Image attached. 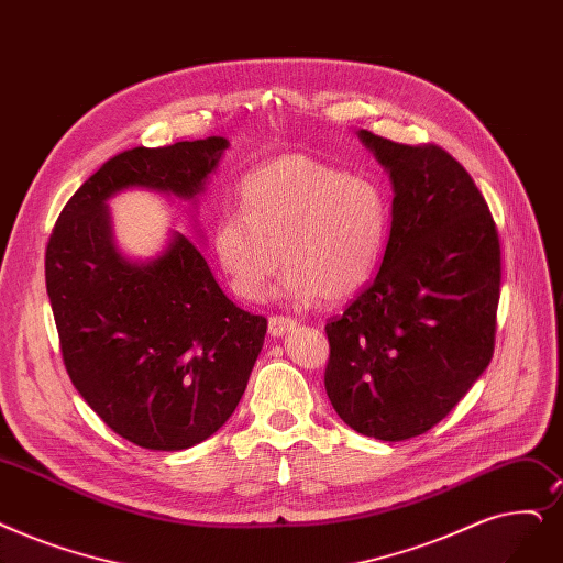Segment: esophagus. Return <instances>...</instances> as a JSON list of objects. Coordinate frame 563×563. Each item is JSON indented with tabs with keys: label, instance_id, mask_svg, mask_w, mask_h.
<instances>
[{
	"label": "esophagus",
	"instance_id": "34e87169",
	"mask_svg": "<svg viewBox=\"0 0 563 563\" xmlns=\"http://www.w3.org/2000/svg\"><path fill=\"white\" fill-rule=\"evenodd\" d=\"M291 329H297V320H291V317H283V314L268 317V333H272L274 338L287 335Z\"/></svg>",
	"mask_w": 563,
	"mask_h": 563
}]
</instances>
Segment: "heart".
I'll return each instance as SVG.
<instances>
[{
  "label": "heart",
  "instance_id": "b5f03b06",
  "mask_svg": "<svg viewBox=\"0 0 563 563\" xmlns=\"http://www.w3.org/2000/svg\"><path fill=\"white\" fill-rule=\"evenodd\" d=\"M239 207L218 218L211 246L234 295L249 301L280 264L289 268L280 299L345 301L371 280L386 246L384 188L303 154L255 167L239 186Z\"/></svg>",
  "mask_w": 563,
  "mask_h": 563
}]
</instances>
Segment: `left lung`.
<instances>
[{"label": "left lung", "mask_w": 563, "mask_h": 563, "mask_svg": "<svg viewBox=\"0 0 563 563\" xmlns=\"http://www.w3.org/2000/svg\"><path fill=\"white\" fill-rule=\"evenodd\" d=\"M394 186L375 278L327 324V396L352 430L428 432L467 396L495 350L501 283L497 228L451 154L358 131Z\"/></svg>", "instance_id": "8db88e82"}]
</instances>
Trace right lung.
<instances>
[{"label": "right lung", "instance_id": "obj_1", "mask_svg": "<svg viewBox=\"0 0 563 563\" xmlns=\"http://www.w3.org/2000/svg\"><path fill=\"white\" fill-rule=\"evenodd\" d=\"M230 142L135 146L93 173L59 213L45 251L64 365L108 428L152 451L205 442L232 417L266 320L236 308L181 232L154 257L119 249L108 202L129 188L198 207Z\"/></svg>", "mask_w": 563, "mask_h": 563}]
</instances>
